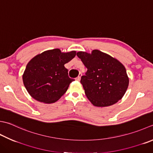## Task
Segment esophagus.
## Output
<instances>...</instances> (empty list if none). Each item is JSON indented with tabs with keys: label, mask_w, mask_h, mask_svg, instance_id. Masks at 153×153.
Returning a JSON list of instances; mask_svg holds the SVG:
<instances>
[{
	"label": "esophagus",
	"mask_w": 153,
	"mask_h": 153,
	"mask_svg": "<svg viewBox=\"0 0 153 153\" xmlns=\"http://www.w3.org/2000/svg\"><path fill=\"white\" fill-rule=\"evenodd\" d=\"M82 73H79V75H78V76H77V77H76V80H77V81H78V82H79L80 79H81V77H82Z\"/></svg>",
	"instance_id": "obj_1"
}]
</instances>
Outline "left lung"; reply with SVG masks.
Here are the masks:
<instances>
[{"label":"left lung","instance_id":"obj_1","mask_svg":"<svg viewBox=\"0 0 153 153\" xmlns=\"http://www.w3.org/2000/svg\"><path fill=\"white\" fill-rule=\"evenodd\" d=\"M77 56L88 69L80 82L94 106H110L121 100L129 79L120 62L98 50H94L91 53L78 52Z\"/></svg>","mask_w":153,"mask_h":153}]
</instances>
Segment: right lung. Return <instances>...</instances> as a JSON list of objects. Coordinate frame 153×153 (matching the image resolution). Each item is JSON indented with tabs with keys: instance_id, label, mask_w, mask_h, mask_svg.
<instances>
[{
	"instance_id": "add662e5",
	"label": "right lung",
	"mask_w": 153,
	"mask_h": 153,
	"mask_svg": "<svg viewBox=\"0 0 153 153\" xmlns=\"http://www.w3.org/2000/svg\"><path fill=\"white\" fill-rule=\"evenodd\" d=\"M76 55V51L46 50L30 59L22 75L24 85L30 96L40 102L52 103L61 98L74 82L64 67Z\"/></svg>"
}]
</instances>
